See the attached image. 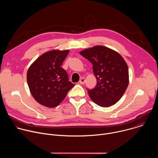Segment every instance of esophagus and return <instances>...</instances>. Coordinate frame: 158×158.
<instances>
[{"mask_svg": "<svg viewBox=\"0 0 158 158\" xmlns=\"http://www.w3.org/2000/svg\"><path fill=\"white\" fill-rule=\"evenodd\" d=\"M79 83H80L81 84H84L85 83V79H84V78H81V79H80V81H79Z\"/></svg>", "mask_w": 158, "mask_h": 158, "instance_id": "1", "label": "esophagus"}]
</instances>
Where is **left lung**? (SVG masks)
<instances>
[{"label": "left lung", "instance_id": "8db88e82", "mask_svg": "<svg viewBox=\"0 0 158 158\" xmlns=\"http://www.w3.org/2000/svg\"><path fill=\"white\" fill-rule=\"evenodd\" d=\"M91 62L97 84L87 91L94 103L101 107L116 104L123 96L129 84L127 64L117 52L98 46L80 52Z\"/></svg>", "mask_w": 158, "mask_h": 158}]
</instances>
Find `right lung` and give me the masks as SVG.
<instances>
[{"instance_id":"1","label":"right lung","mask_w":158,"mask_h":158,"mask_svg":"<svg viewBox=\"0 0 158 158\" xmlns=\"http://www.w3.org/2000/svg\"><path fill=\"white\" fill-rule=\"evenodd\" d=\"M69 51H52L41 55L27 74L30 91L37 102L48 107L57 106L75 85L61 65Z\"/></svg>"}]
</instances>
